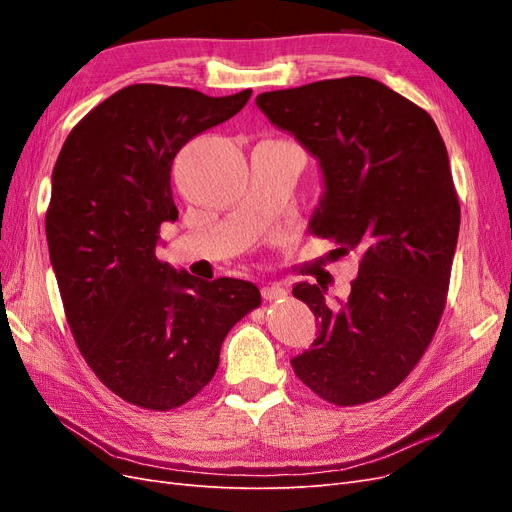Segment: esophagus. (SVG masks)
I'll list each match as a JSON object with an SVG mask.
<instances>
[{"label": "esophagus", "mask_w": 512, "mask_h": 512, "mask_svg": "<svg viewBox=\"0 0 512 512\" xmlns=\"http://www.w3.org/2000/svg\"><path fill=\"white\" fill-rule=\"evenodd\" d=\"M262 299L267 301H277V299H284L286 297V290L280 284H269V286H262Z\"/></svg>", "instance_id": "obj_1"}]
</instances>
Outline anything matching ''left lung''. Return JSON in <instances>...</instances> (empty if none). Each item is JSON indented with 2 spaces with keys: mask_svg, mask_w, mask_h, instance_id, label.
<instances>
[{
  "mask_svg": "<svg viewBox=\"0 0 512 512\" xmlns=\"http://www.w3.org/2000/svg\"><path fill=\"white\" fill-rule=\"evenodd\" d=\"M275 128L320 162L324 194L309 230L361 256L346 301L301 282L292 294L320 331L290 361L335 406L391 393L436 333L459 237V198L427 111L367 76H344L256 98Z\"/></svg>",
  "mask_w": 512,
  "mask_h": 512,
  "instance_id": "left-lung-1",
  "label": "left lung"
}]
</instances>
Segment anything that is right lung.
Masks as SVG:
<instances>
[{"label": "right lung", "mask_w": 512, "mask_h": 512, "mask_svg": "<svg viewBox=\"0 0 512 512\" xmlns=\"http://www.w3.org/2000/svg\"><path fill=\"white\" fill-rule=\"evenodd\" d=\"M250 96L123 87L76 123L55 162L46 241L70 331L106 389L138 408L166 412L203 391L224 337L260 305L252 282H205L156 256L160 226L179 218V149Z\"/></svg>", "instance_id": "right-lung-1"}]
</instances>
